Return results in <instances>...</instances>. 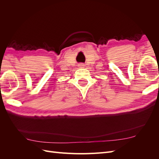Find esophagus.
<instances>
[{"label": "esophagus", "mask_w": 159, "mask_h": 159, "mask_svg": "<svg viewBox=\"0 0 159 159\" xmlns=\"http://www.w3.org/2000/svg\"><path fill=\"white\" fill-rule=\"evenodd\" d=\"M78 66H79L80 68H84L85 65H84V64H83V63H80V64H78Z\"/></svg>", "instance_id": "1"}]
</instances>
